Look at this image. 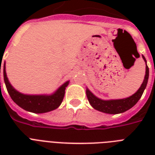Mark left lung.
I'll return each instance as SVG.
<instances>
[{"label": "left lung", "instance_id": "8db88e82", "mask_svg": "<svg viewBox=\"0 0 155 155\" xmlns=\"http://www.w3.org/2000/svg\"><path fill=\"white\" fill-rule=\"evenodd\" d=\"M142 58L147 63V60L143 55ZM149 79V68L148 66H146V75H145L144 80L139 89L135 92L134 94L131 97L125 98V99L120 100H110V101H104V100L97 98L96 96L92 94L89 90H86V95H87V100L89 101L90 104L97 110L108 114H118V113H124L125 111L129 110L130 108L136 104L140 98L142 97L145 88L147 87V82Z\"/></svg>", "mask_w": 155, "mask_h": 155}]
</instances>
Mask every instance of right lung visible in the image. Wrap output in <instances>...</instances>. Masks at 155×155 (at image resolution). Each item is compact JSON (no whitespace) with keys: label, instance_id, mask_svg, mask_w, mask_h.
Returning a JSON list of instances; mask_svg holds the SVG:
<instances>
[{"label":"right lung","instance_id":"obj_1","mask_svg":"<svg viewBox=\"0 0 155 155\" xmlns=\"http://www.w3.org/2000/svg\"><path fill=\"white\" fill-rule=\"evenodd\" d=\"M0 67H1V65ZM3 73L6 88L12 100L23 109L35 113H47L58 108L63 101L64 94H65L66 87L69 84V81H67L61 87H58V90L50 96L25 95L20 93L17 90L14 89L13 86L10 84V83L8 82L5 71V62L4 63Z\"/></svg>","mask_w":155,"mask_h":155}]
</instances>
